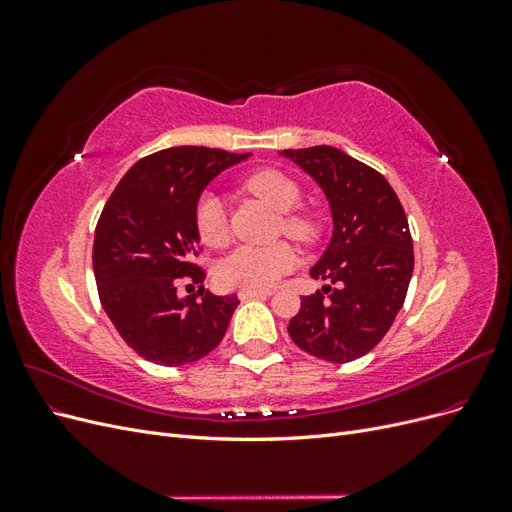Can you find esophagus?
<instances>
[{
	"label": "esophagus",
	"instance_id": "esophagus-1",
	"mask_svg": "<svg viewBox=\"0 0 512 512\" xmlns=\"http://www.w3.org/2000/svg\"><path fill=\"white\" fill-rule=\"evenodd\" d=\"M271 297V290H239V299L247 301V299H267Z\"/></svg>",
	"mask_w": 512,
	"mask_h": 512
}]
</instances>
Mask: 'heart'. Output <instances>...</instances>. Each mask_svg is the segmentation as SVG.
<instances>
[{
    "label": "heart",
    "instance_id": "obj_1",
    "mask_svg": "<svg viewBox=\"0 0 512 512\" xmlns=\"http://www.w3.org/2000/svg\"><path fill=\"white\" fill-rule=\"evenodd\" d=\"M245 190L265 200L284 215L286 235L301 243H314L320 237V224L312 215L290 213L301 203V190L290 177L280 170L265 168L245 179ZM194 224L200 241L211 247H220L228 241V220L224 203L218 194L207 192L198 200L194 211ZM297 267V254L290 245H239L224 256L218 265V282L226 288L241 290H269L286 273Z\"/></svg>",
    "mask_w": 512,
    "mask_h": 512
}]
</instances>
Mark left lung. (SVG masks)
I'll list each match as a JSON object with an SVG mask.
<instances>
[{
    "instance_id": "1",
    "label": "left lung",
    "mask_w": 512,
    "mask_h": 512,
    "mask_svg": "<svg viewBox=\"0 0 512 512\" xmlns=\"http://www.w3.org/2000/svg\"><path fill=\"white\" fill-rule=\"evenodd\" d=\"M327 196L333 237L316 265L327 280L301 297L288 333L301 350L329 363H348L374 350L406 301L414 269L406 211L378 170L329 145L284 149Z\"/></svg>"
}]
</instances>
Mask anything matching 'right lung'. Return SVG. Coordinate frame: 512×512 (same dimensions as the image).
I'll list each match as a JSON object with an SVG mask.
<instances>
[{"instance_id":"add662e5","label":"right lung","mask_w":512,"mask_h":512,"mask_svg":"<svg viewBox=\"0 0 512 512\" xmlns=\"http://www.w3.org/2000/svg\"><path fill=\"white\" fill-rule=\"evenodd\" d=\"M250 153L170 147L138 160L106 200L96 226L94 275L106 316L145 361L179 367L222 342L239 299L200 286L181 297L183 280L203 284L194 265V211L207 183Z\"/></svg>"}]
</instances>
